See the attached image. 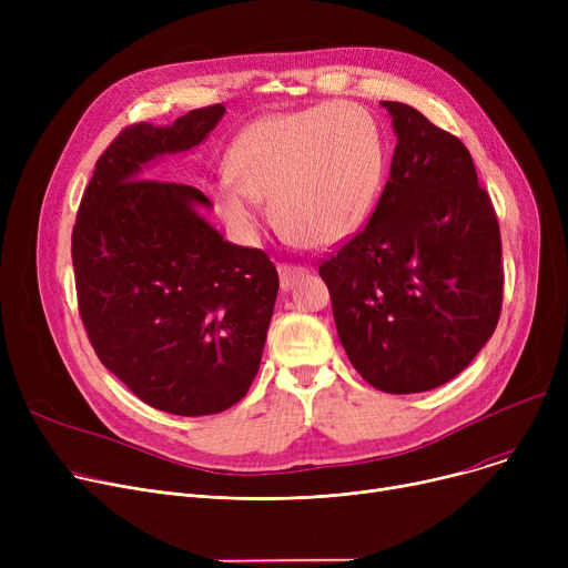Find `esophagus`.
Returning <instances> with one entry per match:
<instances>
[{"mask_svg":"<svg viewBox=\"0 0 568 568\" xmlns=\"http://www.w3.org/2000/svg\"><path fill=\"white\" fill-rule=\"evenodd\" d=\"M278 274H281V287L283 290H292L294 283L306 274V268L304 266H296V264H281L278 266Z\"/></svg>","mask_w":568,"mask_h":568,"instance_id":"1","label":"esophagus"}]
</instances>
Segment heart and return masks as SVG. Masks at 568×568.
I'll return each instance as SVG.
<instances>
[{"label": "heart", "instance_id": "heart-1", "mask_svg": "<svg viewBox=\"0 0 568 568\" xmlns=\"http://www.w3.org/2000/svg\"><path fill=\"white\" fill-rule=\"evenodd\" d=\"M382 142L356 105H320L264 116L227 149V176L209 186L219 214L242 234L257 225L260 202L294 242L322 248L352 234L382 176Z\"/></svg>", "mask_w": 568, "mask_h": 568}]
</instances>
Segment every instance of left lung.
<instances>
[{
    "label": "left lung",
    "mask_w": 568,
    "mask_h": 568,
    "mask_svg": "<svg viewBox=\"0 0 568 568\" xmlns=\"http://www.w3.org/2000/svg\"><path fill=\"white\" fill-rule=\"evenodd\" d=\"M396 133L368 225L324 260L338 338L384 394L463 373L501 311V239L465 144L407 103L379 101Z\"/></svg>",
    "instance_id": "8db88e82"
}]
</instances>
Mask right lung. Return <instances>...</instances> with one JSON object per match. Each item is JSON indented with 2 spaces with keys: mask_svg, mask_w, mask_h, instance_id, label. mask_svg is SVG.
<instances>
[{
  "mask_svg": "<svg viewBox=\"0 0 568 568\" xmlns=\"http://www.w3.org/2000/svg\"><path fill=\"white\" fill-rule=\"evenodd\" d=\"M225 105L135 124L97 161L73 227L78 306L101 364L156 409L216 414L260 371L278 274L204 219L209 197L144 170L202 144Z\"/></svg>",
  "mask_w": 568,
  "mask_h": 568,
  "instance_id": "right-lung-1",
  "label": "right lung"
}]
</instances>
